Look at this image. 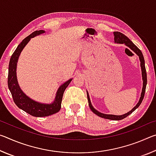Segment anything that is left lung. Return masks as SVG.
Instances as JSON below:
<instances>
[{
  "instance_id": "1",
  "label": "left lung",
  "mask_w": 156,
  "mask_h": 156,
  "mask_svg": "<svg viewBox=\"0 0 156 156\" xmlns=\"http://www.w3.org/2000/svg\"><path fill=\"white\" fill-rule=\"evenodd\" d=\"M113 35H114V41L115 43H120V44H125L126 46L129 47L132 51H134L136 54L138 55L140 59V67H141V70H142V80H143V87H142V93H141V96L140 98V100L135 107H134L133 109H132L130 112L128 113H125V114L121 115H111V114H105V113H100L98 111L95 109L94 107L92 106L91 103V100L89 98V96L88 92L87 91V99L89 102V106L91 110L95 114L97 115L100 116V117L105 118V119H109V120H122L126 117H127L129 115H130L132 112H133L137 108H138L140 104L142 103V100L144 98V94H145V90H146V86H147V72H146V68H145V65H144V59L143 57V55H142V51L140 50L138 47H137L135 44L133 43V42H131L129 39L126 37L125 34H123L120 32H118V31H114L113 32Z\"/></svg>"
}]
</instances>
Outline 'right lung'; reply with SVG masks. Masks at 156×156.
<instances>
[{
  "label": "right lung",
  "instance_id": "add662e5",
  "mask_svg": "<svg viewBox=\"0 0 156 156\" xmlns=\"http://www.w3.org/2000/svg\"><path fill=\"white\" fill-rule=\"evenodd\" d=\"M44 32L45 31L44 30L35 31L30 36L23 39L20 44H18L14 52L13 53L9 64L7 83H8V87L12 94L13 100L18 108L27 112L31 115L35 116V117H45V116L51 115L58 112L60 110V108H61V102L64 91L71 83V81L72 80V79H69L67 82H65L64 84H62L61 86H60L56 92L54 101L51 104H43L36 102L35 100L28 97L27 95L24 94V92L21 90L19 85H18L16 77V66L18 58H19L22 50L24 49V47L31 38H34V36L40 35V34Z\"/></svg>",
  "mask_w": 156,
  "mask_h": 156
}]
</instances>
